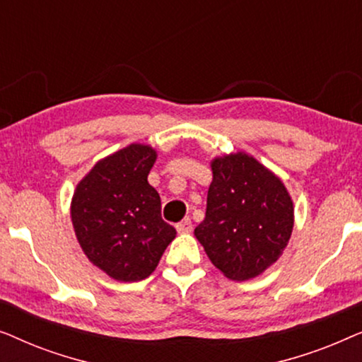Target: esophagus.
Instances as JSON below:
<instances>
[{
    "label": "esophagus",
    "mask_w": 362,
    "mask_h": 362,
    "mask_svg": "<svg viewBox=\"0 0 362 362\" xmlns=\"http://www.w3.org/2000/svg\"><path fill=\"white\" fill-rule=\"evenodd\" d=\"M176 230L180 232V234H189V232L192 230L191 219H182L181 222H177V224H176Z\"/></svg>",
    "instance_id": "obj_1"
}]
</instances>
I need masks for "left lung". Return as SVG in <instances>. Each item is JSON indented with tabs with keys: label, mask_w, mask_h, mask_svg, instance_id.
Masks as SVG:
<instances>
[{
	"label": "left lung",
	"mask_w": 362,
	"mask_h": 362,
	"mask_svg": "<svg viewBox=\"0 0 362 362\" xmlns=\"http://www.w3.org/2000/svg\"><path fill=\"white\" fill-rule=\"evenodd\" d=\"M206 217L194 229L224 276L255 279L284 254L293 232V201L284 181L245 151L212 158Z\"/></svg>",
	"instance_id": "1"
}]
</instances>
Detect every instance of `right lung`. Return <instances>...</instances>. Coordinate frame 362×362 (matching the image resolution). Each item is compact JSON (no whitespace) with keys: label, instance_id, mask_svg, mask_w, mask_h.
<instances>
[{"label":"right lung","instance_id":"right-lung-1","mask_svg":"<svg viewBox=\"0 0 362 362\" xmlns=\"http://www.w3.org/2000/svg\"><path fill=\"white\" fill-rule=\"evenodd\" d=\"M156 158L153 146L132 143L98 160L74 191L71 219L78 245L113 280L150 276L176 237L148 182Z\"/></svg>","mask_w":362,"mask_h":362}]
</instances>
